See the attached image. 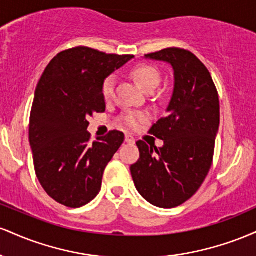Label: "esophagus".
Instances as JSON below:
<instances>
[{
	"mask_svg": "<svg viewBox=\"0 0 256 256\" xmlns=\"http://www.w3.org/2000/svg\"><path fill=\"white\" fill-rule=\"evenodd\" d=\"M125 142L128 143V144H134V138L131 136L130 134H125Z\"/></svg>",
	"mask_w": 256,
	"mask_h": 256,
	"instance_id": "1",
	"label": "esophagus"
}]
</instances>
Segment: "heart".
Returning a JSON list of instances; mask_svg holds the SVG:
<instances>
[{"label":"heart","instance_id":"b5f03b06","mask_svg":"<svg viewBox=\"0 0 256 256\" xmlns=\"http://www.w3.org/2000/svg\"><path fill=\"white\" fill-rule=\"evenodd\" d=\"M132 76H134L136 82L142 88L143 90L149 92V91L156 90V88L160 84L161 77L160 73L155 67L148 66V64H140V66L136 67V68L132 71ZM116 77L114 76H110L104 82V85H102V95L106 100L110 98L112 95H113L114 86H116ZM122 122L128 128H137L140 126V122L144 120V116L142 114H125L122 118Z\"/></svg>","mask_w":256,"mask_h":256}]
</instances>
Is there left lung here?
I'll return each mask as SVG.
<instances>
[{"mask_svg": "<svg viewBox=\"0 0 256 256\" xmlns=\"http://www.w3.org/2000/svg\"><path fill=\"white\" fill-rule=\"evenodd\" d=\"M144 58L172 67L173 91L167 116L150 128L164 146L152 148L138 140L140 160L130 171L143 198L173 208L192 198L210 172L220 122L219 98L210 73L192 52L167 48Z\"/></svg>", "mask_w": 256, "mask_h": 256, "instance_id": "1", "label": "left lung"}]
</instances>
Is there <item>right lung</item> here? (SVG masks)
Listing matches in <instances>:
<instances>
[{"label": "right lung", "mask_w": 256, "mask_h": 256, "mask_svg": "<svg viewBox=\"0 0 256 256\" xmlns=\"http://www.w3.org/2000/svg\"><path fill=\"white\" fill-rule=\"evenodd\" d=\"M131 58L77 46L61 52L44 70L34 91L28 140L38 180L58 204L82 207L101 190L106 166L124 134L110 131L90 143L88 118L106 110L104 82Z\"/></svg>", "instance_id": "1"}]
</instances>
